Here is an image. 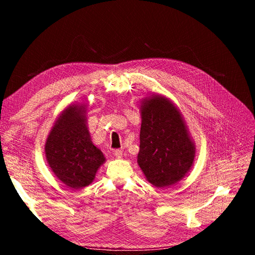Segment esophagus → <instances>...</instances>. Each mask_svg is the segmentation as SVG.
Here are the masks:
<instances>
[{
  "label": "esophagus",
  "instance_id": "1",
  "mask_svg": "<svg viewBox=\"0 0 255 255\" xmlns=\"http://www.w3.org/2000/svg\"><path fill=\"white\" fill-rule=\"evenodd\" d=\"M114 154H115V156L117 157V158H121L122 157V150H120V149L115 150Z\"/></svg>",
  "mask_w": 255,
  "mask_h": 255
}]
</instances>
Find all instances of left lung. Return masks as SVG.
<instances>
[{
	"label": "left lung",
	"instance_id": "1",
	"mask_svg": "<svg viewBox=\"0 0 255 255\" xmlns=\"http://www.w3.org/2000/svg\"><path fill=\"white\" fill-rule=\"evenodd\" d=\"M141 118L138 165L154 186H171L182 180L194 163V142L179 110L164 97L145 100Z\"/></svg>",
	"mask_w": 255,
	"mask_h": 255
}]
</instances>
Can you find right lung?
Masks as SVG:
<instances>
[{
    "mask_svg": "<svg viewBox=\"0 0 255 255\" xmlns=\"http://www.w3.org/2000/svg\"><path fill=\"white\" fill-rule=\"evenodd\" d=\"M48 163L67 186L80 189L94 181L104 155L92 143L81 106H71L61 114L45 143Z\"/></svg>",
    "mask_w": 255,
    "mask_h": 255,
    "instance_id": "1",
    "label": "right lung"
}]
</instances>
